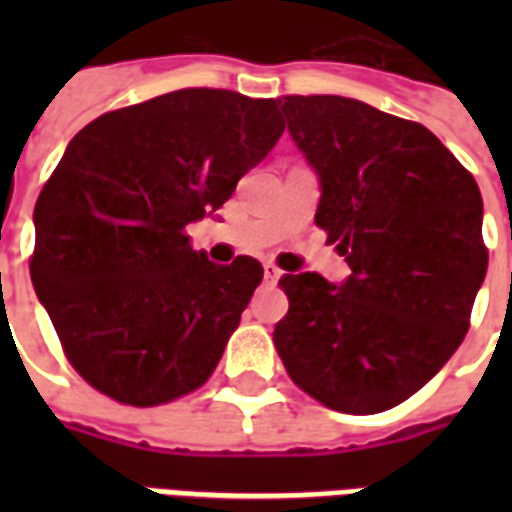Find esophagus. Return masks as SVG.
<instances>
[{
    "label": "esophagus",
    "mask_w": 512,
    "mask_h": 512,
    "mask_svg": "<svg viewBox=\"0 0 512 512\" xmlns=\"http://www.w3.org/2000/svg\"><path fill=\"white\" fill-rule=\"evenodd\" d=\"M263 273H265V284H276V281L281 279V271L273 263H265Z\"/></svg>",
    "instance_id": "1"
}]
</instances>
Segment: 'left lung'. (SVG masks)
Listing matches in <instances>:
<instances>
[{
  "label": "left lung",
  "mask_w": 512,
  "mask_h": 512,
  "mask_svg": "<svg viewBox=\"0 0 512 512\" xmlns=\"http://www.w3.org/2000/svg\"><path fill=\"white\" fill-rule=\"evenodd\" d=\"M319 175L316 225L350 276L287 273L273 342L295 385L329 409L374 414L417 393L465 340L484 284L476 180L417 122L340 95L279 100Z\"/></svg>",
  "instance_id": "obj_1"
}]
</instances>
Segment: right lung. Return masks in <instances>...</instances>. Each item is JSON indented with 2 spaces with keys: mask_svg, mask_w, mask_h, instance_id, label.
<instances>
[{
  "mask_svg": "<svg viewBox=\"0 0 512 512\" xmlns=\"http://www.w3.org/2000/svg\"><path fill=\"white\" fill-rule=\"evenodd\" d=\"M276 100L177 90L76 132L34 207L31 281L68 361L119 404L209 380L263 265H215L185 225L212 215L281 138Z\"/></svg>",
  "mask_w": 512,
  "mask_h": 512,
  "instance_id": "obj_1",
  "label": "right lung"
}]
</instances>
